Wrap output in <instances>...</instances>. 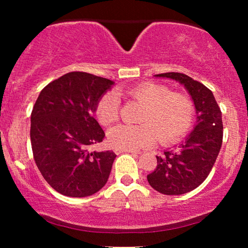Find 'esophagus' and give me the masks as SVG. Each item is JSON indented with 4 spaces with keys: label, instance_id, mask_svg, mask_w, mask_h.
Returning <instances> with one entry per match:
<instances>
[{
    "label": "esophagus",
    "instance_id": "34e87169",
    "mask_svg": "<svg viewBox=\"0 0 248 248\" xmlns=\"http://www.w3.org/2000/svg\"><path fill=\"white\" fill-rule=\"evenodd\" d=\"M116 154H121V153H129V154H137L136 151H129V150H115Z\"/></svg>",
    "mask_w": 248,
    "mask_h": 248
}]
</instances>
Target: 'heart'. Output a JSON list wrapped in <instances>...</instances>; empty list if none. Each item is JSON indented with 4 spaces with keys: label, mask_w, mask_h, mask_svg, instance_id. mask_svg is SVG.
<instances>
[{
    "label": "heart",
    "mask_w": 248,
    "mask_h": 248,
    "mask_svg": "<svg viewBox=\"0 0 248 248\" xmlns=\"http://www.w3.org/2000/svg\"><path fill=\"white\" fill-rule=\"evenodd\" d=\"M125 95L144 105L139 125L118 124L108 132V141L117 150L137 151L156 143H176L189 131L195 117V104L189 95L171 92L169 86L143 82L125 90ZM95 114L98 121L109 125L119 117V98L107 92L99 98Z\"/></svg>",
    "instance_id": "b5f03b06"
}]
</instances>
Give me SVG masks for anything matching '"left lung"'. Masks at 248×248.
<instances>
[{"instance_id":"obj_1","label":"left lung","mask_w":248,"mask_h":248,"mask_svg":"<svg viewBox=\"0 0 248 248\" xmlns=\"http://www.w3.org/2000/svg\"><path fill=\"white\" fill-rule=\"evenodd\" d=\"M155 77L182 84L195 104L194 130L177 149L156 156V169L148 175L149 184L156 191L169 196L183 195L202 184L215 165L223 139L222 112L212 92L188 75L169 72Z\"/></svg>"}]
</instances>
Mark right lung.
Masks as SVG:
<instances>
[{
	"label": "right lung",
	"instance_id": "add662e5",
	"mask_svg": "<svg viewBox=\"0 0 248 248\" xmlns=\"http://www.w3.org/2000/svg\"><path fill=\"white\" fill-rule=\"evenodd\" d=\"M111 85L110 79L70 72L49 83L33 105V158L46 182L61 195L87 197L107 183L116 154L90 149L105 137L93 114Z\"/></svg>",
	"mask_w": 248,
	"mask_h": 248
}]
</instances>
